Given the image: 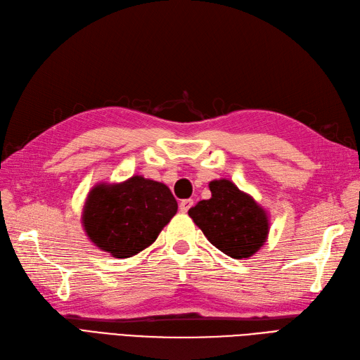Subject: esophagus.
I'll return each mask as SVG.
<instances>
[{"instance_id":"esophagus-1","label":"esophagus","mask_w":360,"mask_h":360,"mask_svg":"<svg viewBox=\"0 0 360 360\" xmlns=\"http://www.w3.org/2000/svg\"><path fill=\"white\" fill-rule=\"evenodd\" d=\"M191 205H193V199H184V200H181L179 210L182 211V213H187V211L191 208Z\"/></svg>"}]
</instances>
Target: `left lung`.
Returning <instances> with one entry per match:
<instances>
[{
  "label": "left lung",
  "mask_w": 360,
  "mask_h": 360,
  "mask_svg": "<svg viewBox=\"0 0 360 360\" xmlns=\"http://www.w3.org/2000/svg\"><path fill=\"white\" fill-rule=\"evenodd\" d=\"M211 198L188 210L211 245L231 259H250L268 240L269 216L262 205L229 179L208 184Z\"/></svg>",
  "instance_id": "left-lung-1"
}]
</instances>
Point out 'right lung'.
I'll return each instance as SVG.
<instances>
[{"mask_svg":"<svg viewBox=\"0 0 360 360\" xmlns=\"http://www.w3.org/2000/svg\"><path fill=\"white\" fill-rule=\"evenodd\" d=\"M178 202L162 182L134 174L98 182L88 193L82 225L98 250L129 259L149 248L176 214Z\"/></svg>","mask_w":360,"mask_h":360,"instance_id":"1","label":"right lung"}]
</instances>
